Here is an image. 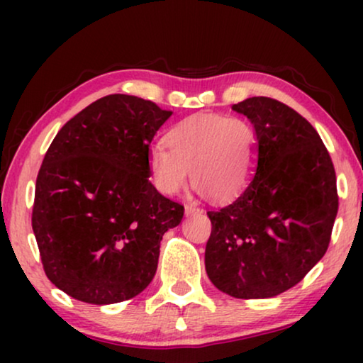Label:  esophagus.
I'll return each instance as SVG.
<instances>
[{"instance_id": "1", "label": "esophagus", "mask_w": 363, "mask_h": 363, "mask_svg": "<svg viewBox=\"0 0 363 363\" xmlns=\"http://www.w3.org/2000/svg\"><path fill=\"white\" fill-rule=\"evenodd\" d=\"M200 213H203V210H201V208H198L196 205H186V206H185V215H186V216L200 215Z\"/></svg>"}]
</instances>
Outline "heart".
I'll return each mask as SVG.
<instances>
[{
  "label": "heart",
  "instance_id": "1",
  "mask_svg": "<svg viewBox=\"0 0 363 363\" xmlns=\"http://www.w3.org/2000/svg\"><path fill=\"white\" fill-rule=\"evenodd\" d=\"M167 142L170 148L157 143L148 152L152 182L163 195L180 193L190 173L198 190L210 193L216 201H230L250 185L256 165V135L242 118L198 113L178 122Z\"/></svg>",
  "mask_w": 363,
  "mask_h": 363
}]
</instances>
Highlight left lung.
I'll list each match as a JSON object with an SVG mask.
<instances>
[{"instance_id": "1", "label": "left lung", "mask_w": 363, "mask_h": 363, "mask_svg": "<svg viewBox=\"0 0 363 363\" xmlns=\"http://www.w3.org/2000/svg\"><path fill=\"white\" fill-rule=\"evenodd\" d=\"M256 132V168L246 190L208 211L205 267L221 292L266 299L291 289L325 255L339 210L335 170L315 128L276 99L233 106Z\"/></svg>"}]
</instances>
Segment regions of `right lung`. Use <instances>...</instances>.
<instances>
[{
  "mask_svg": "<svg viewBox=\"0 0 363 363\" xmlns=\"http://www.w3.org/2000/svg\"><path fill=\"white\" fill-rule=\"evenodd\" d=\"M170 116L112 94L72 117L48 148L33 231L49 281L74 299L116 304L155 276L162 236L185 211L148 180L150 143Z\"/></svg>",
  "mask_w": 363,
  "mask_h": 363,
  "instance_id": "obj_1",
  "label": "right lung"
}]
</instances>
